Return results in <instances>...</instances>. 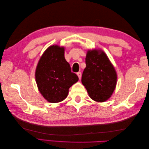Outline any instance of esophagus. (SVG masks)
<instances>
[{
	"label": "esophagus",
	"mask_w": 149,
	"mask_h": 149,
	"mask_svg": "<svg viewBox=\"0 0 149 149\" xmlns=\"http://www.w3.org/2000/svg\"><path fill=\"white\" fill-rule=\"evenodd\" d=\"M77 75L78 76L79 79H80L81 78V72H78V73H77Z\"/></svg>",
	"instance_id": "obj_1"
}]
</instances>
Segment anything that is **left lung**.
<instances>
[{"label": "left lung", "instance_id": "8db88e82", "mask_svg": "<svg viewBox=\"0 0 149 149\" xmlns=\"http://www.w3.org/2000/svg\"><path fill=\"white\" fill-rule=\"evenodd\" d=\"M81 82L89 97L97 102H104L113 93L117 74L106 53L101 49L88 50Z\"/></svg>", "mask_w": 149, "mask_h": 149}]
</instances>
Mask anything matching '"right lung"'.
Instances as JSON below:
<instances>
[{
	"label": "right lung",
	"mask_w": 149,
	"mask_h": 149,
	"mask_svg": "<svg viewBox=\"0 0 149 149\" xmlns=\"http://www.w3.org/2000/svg\"><path fill=\"white\" fill-rule=\"evenodd\" d=\"M35 79L39 91L47 101L55 103L65 100L78 77L71 72L65 60L64 47L53 45L46 49L36 68Z\"/></svg>",
	"instance_id": "add662e5"
}]
</instances>
